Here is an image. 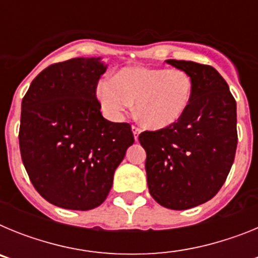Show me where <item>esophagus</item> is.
Returning a JSON list of instances; mask_svg holds the SVG:
<instances>
[{"instance_id":"34e87169","label":"esophagus","mask_w":258,"mask_h":258,"mask_svg":"<svg viewBox=\"0 0 258 258\" xmlns=\"http://www.w3.org/2000/svg\"><path fill=\"white\" fill-rule=\"evenodd\" d=\"M132 131H133V134H134V140L136 141H138V137H140V133L142 131H141V127H138V126H136V125H133V126H132Z\"/></svg>"}]
</instances>
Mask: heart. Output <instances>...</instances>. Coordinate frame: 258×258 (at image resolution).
<instances>
[{
    "instance_id": "b5f03b06",
    "label": "heart",
    "mask_w": 258,
    "mask_h": 258,
    "mask_svg": "<svg viewBox=\"0 0 258 258\" xmlns=\"http://www.w3.org/2000/svg\"><path fill=\"white\" fill-rule=\"evenodd\" d=\"M192 80L182 70L133 67L118 71L97 88L104 112L118 120L136 101L138 116L147 126L161 129L184 113L192 97Z\"/></svg>"
}]
</instances>
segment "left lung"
<instances>
[{
	"label": "left lung",
	"instance_id": "1",
	"mask_svg": "<svg viewBox=\"0 0 258 258\" xmlns=\"http://www.w3.org/2000/svg\"><path fill=\"white\" fill-rule=\"evenodd\" d=\"M192 80V97L169 126L140 134L146 150L151 197L160 206L183 211L208 202L226 181L238 145L236 102L213 67L168 59Z\"/></svg>",
	"mask_w": 258,
	"mask_h": 258
}]
</instances>
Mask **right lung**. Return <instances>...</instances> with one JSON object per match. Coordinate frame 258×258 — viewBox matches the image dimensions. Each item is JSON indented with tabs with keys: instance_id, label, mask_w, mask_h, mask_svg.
I'll return each instance as SVG.
<instances>
[{
	"instance_id": "obj_1",
	"label": "right lung",
	"mask_w": 258,
	"mask_h": 258,
	"mask_svg": "<svg viewBox=\"0 0 258 258\" xmlns=\"http://www.w3.org/2000/svg\"><path fill=\"white\" fill-rule=\"evenodd\" d=\"M101 58H74L35 77L22 101L19 147L32 184L49 203L89 211L106 200L134 143L127 122L108 121L97 99Z\"/></svg>"
}]
</instances>
